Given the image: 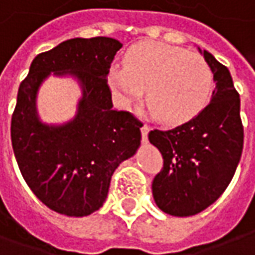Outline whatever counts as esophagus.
<instances>
[{"instance_id":"obj_1","label":"esophagus","mask_w":255,"mask_h":255,"mask_svg":"<svg viewBox=\"0 0 255 255\" xmlns=\"http://www.w3.org/2000/svg\"><path fill=\"white\" fill-rule=\"evenodd\" d=\"M141 137H143V141H146L147 140V135H149V132H150V127L147 126V124H141Z\"/></svg>"}]
</instances>
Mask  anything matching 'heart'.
Returning <instances> with one entry per match:
<instances>
[{"instance_id":"heart-1","label":"heart","mask_w":255,"mask_h":255,"mask_svg":"<svg viewBox=\"0 0 255 255\" xmlns=\"http://www.w3.org/2000/svg\"><path fill=\"white\" fill-rule=\"evenodd\" d=\"M108 83L124 108L138 102L146 90L153 117L166 126H181L196 118L206 106L213 74L209 64L197 54L147 42L128 51L124 68L109 70Z\"/></svg>"}]
</instances>
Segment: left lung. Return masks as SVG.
I'll list each match as a JSON object with an SVG mask.
<instances>
[{"label":"left lung","instance_id":"8db88e82","mask_svg":"<svg viewBox=\"0 0 255 255\" xmlns=\"http://www.w3.org/2000/svg\"><path fill=\"white\" fill-rule=\"evenodd\" d=\"M198 51L216 84L210 104L182 126L149 132V141L163 156V169L151 184L154 203L162 212L179 218L203 212L222 196L244 146L241 101L231 73L209 51Z\"/></svg>","mask_w":255,"mask_h":255}]
</instances>
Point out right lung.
Instances as JSON below:
<instances>
[{"label":"right lung","instance_id":"obj_1","mask_svg":"<svg viewBox=\"0 0 255 255\" xmlns=\"http://www.w3.org/2000/svg\"><path fill=\"white\" fill-rule=\"evenodd\" d=\"M123 43L112 37L68 39L32 61L11 118L14 156L26 184L51 210L83 218L106 200L114 171L135 154L141 123L112 109L108 73ZM70 77L81 99L71 120L43 123L37 93L46 78Z\"/></svg>","mask_w":255,"mask_h":255}]
</instances>
